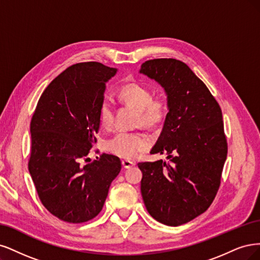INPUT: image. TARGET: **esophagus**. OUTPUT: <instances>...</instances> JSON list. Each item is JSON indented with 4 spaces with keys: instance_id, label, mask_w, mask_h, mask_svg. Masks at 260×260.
Listing matches in <instances>:
<instances>
[{
    "instance_id": "1",
    "label": "esophagus",
    "mask_w": 260,
    "mask_h": 260,
    "mask_svg": "<svg viewBox=\"0 0 260 260\" xmlns=\"http://www.w3.org/2000/svg\"><path fill=\"white\" fill-rule=\"evenodd\" d=\"M122 165L124 169H131L132 166L135 165V162H132L129 160H122Z\"/></svg>"
}]
</instances>
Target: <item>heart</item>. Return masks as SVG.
<instances>
[{"label":"heart","mask_w":260,"mask_h":260,"mask_svg":"<svg viewBox=\"0 0 260 260\" xmlns=\"http://www.w3.org/2000/svg\"><path fill=\"white\" fill-rule=\"evenodd\" d=\"M118 98L122 104H126L137 109V124L146 127H154L161 124L167 114V103L165 98L153 97L151 87L140 82H131L121 86L118 90ZM99 122L106 129L113 124V104L110 98L104 97L98 108ZM149 146V140L140 132H120L108 139L105 148L108 152L123 158H133Z\"/></svg>","instance_id":"heart-1"}]
</instances>
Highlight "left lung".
Instances as JSON below:
<instances>
[{
  "label": "left lung",
  "instance_id": "8db88e82",
  "mask_svg": "<svg viewBox=\"0 0 260 260\" xmlns=\"http://www.w3.org/2000/svg\"><path fill=\"white\" fill-rule=\"evenodd\" d=\"M139 72L164 88L169 108L150 151L169 161L138 163L141 196L155 220L177 227L203 214L218 191L228 152L221 109L185 62L152 59Z\"/></svg>",
  "mask_w": 260,
  "mask_h": 260
}]
</instances>
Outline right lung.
Wrapping results in <instances>:
<instances>
[{
  "mask_svg": "<svg viewBox=\"0 0 260 260\" xmlns=\"http://www.w3.org/2000/svg\"><path fill=\"white\" fill-rule=\"evenodd\" d=\"M116 72L94 61L73 64L49 83L33 113L29 172L42 204L63 221L96 217L121 171L120 158L112 154L86 163L106 83Z\"/></svg>",
  "mask_w": 260,
  "mask_h": 260,
  "instance_id": "add662e5",
  "label": "right lung"
}]
</instances>
